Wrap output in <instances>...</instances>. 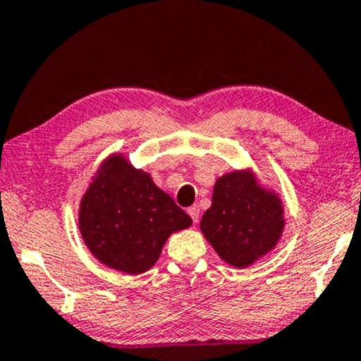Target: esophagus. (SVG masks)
<instances>
[{
    "label": "esophagus",
    "mask_w": 361,
    "mask_h": 361,
    "mask_svg": "<svg viewBox=\"0 0 361 361\" xmlns=\"http://www.w3.org/2000/svg\"><path fill=\"white\" fill-rule=\"evenodd\" d=\"M187 214L190 215V219H192V222H199V215H200V209H199V205H192V207H189L187 209Z\"/></svg>",
    "instance_id": "1"
}]
</instances>
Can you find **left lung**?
Instances as JSON below:
<instances>
[{"instance_id":"1","label":"left lung","mask_w":361,"mask_h":361,"mask_svg":"<svg viewBox=\"0 0 361 361\" xmlns=\"http://www.w3.org/2000/svg\"><path fill=\"white\" fill-rule=\"evenodd\" d=\"M283 227L282 200L262 189L249 171L219 177L212 205L200 221V231L210 245L237 269H245L272 250Z\"/></svg>"}]
</instances>
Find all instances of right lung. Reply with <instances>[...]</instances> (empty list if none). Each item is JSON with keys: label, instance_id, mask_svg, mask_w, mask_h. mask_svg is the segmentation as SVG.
<instances>
[{"label": "right lung", "instance_id": "right-lung-1", "mask_svg": "<svg viewBox=\"0 0 361 361\" xmlns=\"http://www.w3.org/2000/svg\"><path fill=\"white\" fill-rule=\"evenodd\" d=\"M190 224L151 176L119 154L101 164L79 207V231L91 254L130 275L151 269L171 233Z\"/></svg>", "mask_w": 361, "mask_h": 361}]
</instances>
